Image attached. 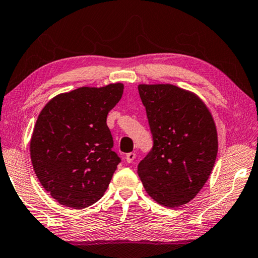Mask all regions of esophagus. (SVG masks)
I'll list each match as a JSON object with an SVG mask.
<instances>
[{
    "instance_id": "1",
    "label": "esophagus",
    "mask_w": 258,
    "mask_h": 258,
    "mask_svg": "<svg viewBox=\"0 0 258 258\" xmlns=\"http://www.w3.org/2000/svg\"><path fill=\"white\" fill-rule=\"evenodd\" d=\"M136 158V154L135 153H129L125 155V160H127V163H133Z\"/></svg>"
}]
</instances>
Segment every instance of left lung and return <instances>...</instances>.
<instances>
[{"label":"left lung","mask_w":258,"mask_h":258,"mask_svg":"<svg viewBox=\"0 0 258 258\" xmlns=\"http://www.w3.org/2000/svg\"><path fill=\"white\" fill-rule=\"evenodd\" d=\"M138 91L154 144L137 173L159 205H185L200 192L215 166V121L196 94L175 85L140 84Z\"/></svg>","instance_id":"obj_1"}]
</instances>
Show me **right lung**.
<instances>
[{
    "mask_svg": "<svg viewBox=\"0 0 258 258\" xmlns=\"http://www.w3.org/2000/svg\"><path fill=\"white\" fill-rule=\"evenodd\" d=\"M123 84L80 87L55 96L39 114L30 142L33 169L60 205L83 209L103 197L121 158L106 116Z\"/></svg>",
    "mask_w": 258,
    "mask_h": 258,
    "instance_id": "add662e5",
    "label": "right lung"
}]
</instances>
